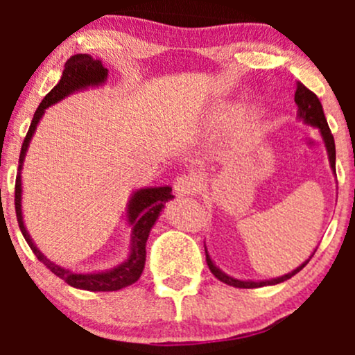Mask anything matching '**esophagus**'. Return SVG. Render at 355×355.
<instances>
[{
	"mask_svg": "<svg viewBox=\"0 0 355 355\" xmlns=\"http://www.w3.org/2000/svg\"><path fill=\"white\" fill-rule=\"evenodd\" d=\"M198 178L193 175H180L173 183L175 193L180 197H187V195H193L198 190Z\"/></svg>",
	"mask_w": 355,
	"mask_h": 355,
	"instance_id": "esophagus-1",
	"label": "esophagus"
}]
</instances>
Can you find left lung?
Instances as JSON below:
<instances>
[{
  "label": "left lung",
  "mask_w": 355,
  "mask_h": 355,
  "mask_svg": "<svg viewBox=\"0 0 355 355\" xmlns=\"http://www.w3.org/2000/svg\"><path fill=\"white\" fill-rule=\"evenodd\" d=\"M294 101L297 105V120L302 121L304 125L312 126V128H315L317 132H319L322 141H324L325 150H327L329 165H331L332 173H336V144H334V137L331 133V128H329V125H327V120H325L324 110H322V105H320L319 98L313 95L311 89L305 88L304 85L300 83V81H297V89H295ZM315 250H317V248H315ZM315 250L312 252V255L309 257L307 260H304V262L300 263L299 267L294 268L292 272H288V274L275 277V279H268V280H243V279H235V277L225 274L222 268L217 267V263L211 260V257H210L209 250H207V245H205L207 263H209V268H210L211 274L217 277L220 282L232 285V287H239V288L266 287V285H275V284L285 282V280L292 279V277H294L297 272H300L305 266H307L309 260H311L313 254H315Z\"/></svg>",
  "instance_id": "obj_1"
}]
</instances>
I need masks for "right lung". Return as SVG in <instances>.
<instances>
[{
	"label": "right lung",
	"instance_id": "add662e5",
	"mask_svg": "<svg viewBox=\"0 0 355 355\" xmlns=\"http://www.w3.org/2000/svg\"><path fill=\"white\" fill-rule=\"evenodd\" d=\"M108 70L103 67L100 60L92 58L89 55H75L64 64V70L61 73V78L56 87L44 96L40 107L36 108L33 120H31L30 130H28L26 138H24L21 153H19V165L18 175H16V187H15V209L16 217H18L19 230H21L24 240L28 242L36 259L43 262L55 275L63 279L64 282L75 288L89 292H113L120 291V288L128 287V285L135 284L140 279L141 272L145 268L146 259V240H148L150 230L153 229L155 222H157L160 214L165 209V203L172 200V187H144V189H137L132 191L128 202H126L125 209V223L132 227V235H130V247L128 254L120 263L107 270H93V272H78L73 268L63 267L60 263L53 262L46 255L36 247V243L31 239L30 232L26 230L23 220V164L26 158V152L30 148L31 140L38 128L40 121L46 113V108L53 107L58 101L64 100L67 96L73 93L85 92L89 88H100L107 83Z\"/></svg>",
	"mask_w": 355,
	"mask_h": 355
}]
</instances>
